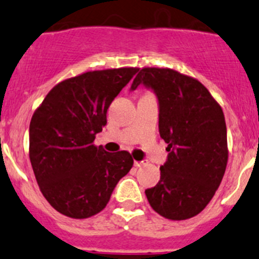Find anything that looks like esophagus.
Instances as JSON below:
<instances>
[{
    "label": "esophagus",
    "instance_id": "esophagus-1",
    "mask_svg": "<svg viewBox=\"0 0 259 259\" xmlns=\"http://www.w3.org/2000/svg\"><path fill=\"white\" fill-rule=\"evenodd\" d=\"M145 160H134V165L137 168H139V167H142V165H144L145 164Z\"/></svg>",
    "mask_w": 259,
    "mask_h": 259
}]
</instances>
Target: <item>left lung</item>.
I'll list each match as a JSON object with an SVG mask.
<instances>
[{"label":"left lung","instance_id":"1","mask_svg":"<svg viewBox=\"0 0 259 259\" xmlns=\"http://www.w3.org/2000/svg\"><path fill=\"white\" fill-rule=\"evenodd\" d=\"M153 90L159 134L168 144L160 180L145 190L150 206L169 220L200 214L217 192L228 163L225 117L206 87L169 68H143L130 90Z\"/></svg>","mask_w":259,"mask_h":259}]
</instances>
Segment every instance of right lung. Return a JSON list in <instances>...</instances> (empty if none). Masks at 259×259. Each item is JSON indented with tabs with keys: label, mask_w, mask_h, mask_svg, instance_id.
Wrapping results in <instances>:
<instances>
[{
	"label": "right lung",
	"mask_w": 259,
	"mask_h": 259,
	"mask_svg": "<svg viewBox=\"0 0 259 259\" xmlns=\"http://www.w3.org/2000/svg\"><path fill=\"white\" fill-rule=\"evenodd\" d=\"M139 68L86 72L50 90L30 121L29 155L47 201L60 214L86 219L109 202L133 167L129 152L107 153L94 140L115 97Z\"/></svg>",
	"instance_id": "right-lung-1"
}]
</instances>
